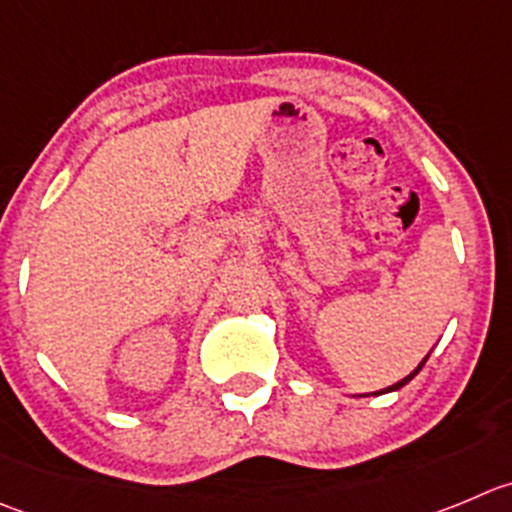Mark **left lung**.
I'll use <instances>...</instances> for the list:
<instances>
[{
  "instance_id": "obj_1",
  "label": "left lung",
  "mask_w": 512,
  "mask_h": 512,
  "mask_svg": "<svg viewBox=\"0 0 512 512\" xmlns=\"http://www.w3.org/2000/svg\"><path fill=\"white\" fill-rule=\"evenodd\" d=\"M427 357H430V354H427ZM427 357H425V359H422V362H420V364H417V367H415V369H412V372H410V374H407V377H405V379H399V382H394V384H392V387H387V389H382V392H374V394H384V392H394V389H402V387H405V384H407V382H412V379H415V377H417V374H420V369H422V367H425V362H427ZM364 397H367V394H364Z\"/></svg>"
}]
</instances>
